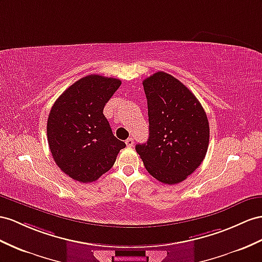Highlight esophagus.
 Wrapping results in <instances>:
<instances>
[{
  "label": "esophagus",
  "mask_w": 262,
  "mask_h": 262,
  "mask_svg": "<svg viewBox=\"0 0 262 262\" xmlns=\"http://www.w3.org/2000/svg\"><path fill=\"white\" fill-rule=\"evenodd\" d=\"M125 143H126L127 147H133V145H134V139H133L132 137H129V138H127V139L125 140Z\"/></svg>",
  "instance_id": "esophagus-1"
}]
</instances>
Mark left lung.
I'll return each instance as SVG.
<instances>
[{"mask_svg":"<svg viewBox=\"0 0 262 262\" xmlns=\"http://www.w3.org/2000/svg\"><path fill=\"white\" fill-rule=\"evenodd\" d=\"M148 106L149 137L137 144L145 168L159 182L178 184L195 171L209 145L206 112L187 87L165 72L143 82Z\"/></svg>","mask_w":262,"mask_h":262,"instance_id":"1","label":"left lung"}]
</instances>
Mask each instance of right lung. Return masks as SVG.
I'll list each match as a JSON object with an SVG mask.
<instances>
[{"mask_svg":"<svg viewBox=\"0 0 262 262\" xmlns=\"http://www.w3.org/2000/svg\"><path fill=\"white\" fill-rule=\"evenodd\" d=\"M122 82L89 75L70 86L48 119L52 156L63 172L79 183H92L108 171L126 144L112 132L103 110Z\"/></svg>","mask_w":262,"mask_h":262,"instance_id":"right-lung-1","label":"right lung"}]
</instances>
